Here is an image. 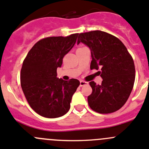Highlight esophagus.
I'll return each mask as SVG.
<instances>
[{"label":"esophagus","mask_w":149,"mask_h":149,"mask_svg":"<svg viewBox=\"0 0 149 149\" xmlns=\"http://www.w3.org/2000/svg\"><path fill=\"white\" fill-rule=\"evenodd\" d=\"M88 84V82L87 81H80V87H83L84 85H87Z\"/></svg>","instance_id":"34e87169"}]
</instances>
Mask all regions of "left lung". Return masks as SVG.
<instances>
[{
  "label": "left lung",
  "instance_id": "1",
  "mask_svg": "<svg viewBox=\"0 0 149 149\" xmlns=\"http://www.w3.org/2000/svg\"><path fill=\"white\" fill-rule=\"evenodd\" d=\"M82 42L91 52L90 69H100L101 84L90 81L93 92L87 98L90 107L98 113L118 110L131 94L135 79L134 61L119 39L101 31L79 34L77 44Z\"/></svg>",
  "mask_w": 149,
  "mask_h": 149
}]
</instances>
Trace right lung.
Wrapping results in <instances>:
<instances>
[{
    "mask_svg": "<svg viewBox=\"0 0 149 149\" xmlns=\"http://www.w3.org/2000/svg\"><path fill=\"white\" fill-rule=\"evenodd\" d=\"M79 34L51 37L37 42L24 59L20 83L26 100L37 114L55 118L65 115L72 96L80 82L76 79L65 81L57 78L64 56L74 46Z\"/></svg>",
    "mask_w": 149,
    "mask_h": 149,
    "instance_id": "add662e5",
    "label": "right lung"
}]
</instances>
